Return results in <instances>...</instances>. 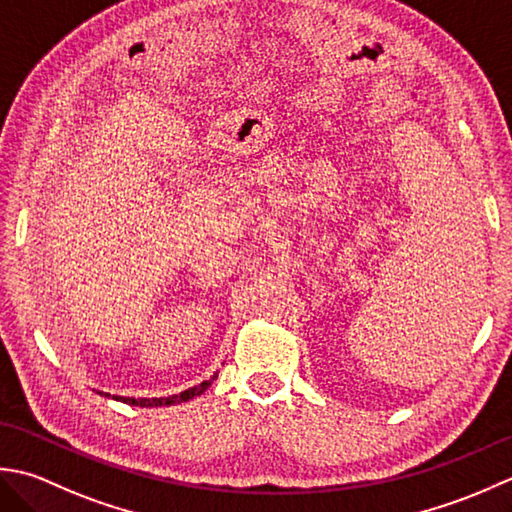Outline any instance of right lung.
Returning a JSON list of instances; mask_svg holds the SVG:
<instances>
[{"instance_id":"add662e5","label":"right lung","mask_w":512,"mask_h":512,"mask_svg":"<svg viewBox=\"0 0 512 512\" xmlns=\"http://www.w3.org/2000/svg\"><path fill=\"white\" fill-rule=\"evenodd\" d=\"M218 378V375H212L210 380H205V382H201L198 384V387H192V389H187V391H183V393H179V395H170V398H139V400H134V398H117V400H121V402H125V404H134V406H168V404H176V402H187V400H192V398H196V395H201V393H205L207 389L212 387V382ZM103 395H108V393H103ZM110 398V395H108ZM114 398V395H112Z\"/></svg>"}]
</instances>
